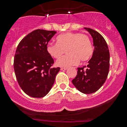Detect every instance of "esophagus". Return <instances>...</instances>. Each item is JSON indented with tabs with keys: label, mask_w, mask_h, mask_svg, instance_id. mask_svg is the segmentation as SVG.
Instances as JSON below:
<instances>
[{
	"label": "esophagus",
	"mask_w": 127,
	"mask_h": 127,
	"mask_svg": "<svg viewBox=\"0 0 127 127\" xmlns=\"http://www.w3.org/2000/svg\"><path fill=\"white\" fill-rule=\"evenodd\" d=\"M67 67H61V71H66V69H67Z\"/></svg>",
	"instance_id": "esophagus-1"
}]
</instances>
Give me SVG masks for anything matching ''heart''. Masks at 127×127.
Returning <instances> with one entry per match:
<instances>
[{
  "label": "heart",
  "instance_id": "obj_1",
  "mask_svg": "<svg viewBox=\"0 0 127 127\" xmlns=\"http://www.w3.org/2000/svg\"><path fill=\"white\" fill-rule=\"evenodd\" d=\"M56 44L49 42L47 45V52L51 57L59 58L66 50V56L58 59L56 66L69 67L75 65L80 61L84 63L92 58L93 48L90 39L87 35L79 32H68L56 38Z\"/></svg>",
  "mask_w": 127,
  "mask_h": 127
}]
</instances>
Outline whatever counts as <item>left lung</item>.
I'll return each mask as SVG.
<instances>
[{"label": "left lung", "instance_id": "left-lung-1", "mask_svg": "<svg viewBox=\"0 0 127 127\" xmlns=\"http://www.w3.org/2000/svg\"><path fill=\"white\" fill-rule=\"evenodd\" d=\"M84 29L92 35L95 49L87 66L78 67L77 74L72 82L80 92L91 94L101 87L107 79L109 70L110 55L107 43L103 37L90 28Z\"/></svg>", "mask_w": 127, "mask_h": 127}]
</instances>
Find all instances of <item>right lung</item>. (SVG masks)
<instances>
[{"instance_id":"obj_1","label":"right lung","mask_w":127,"mask_h":127,"mask_svg":"<svg viewBox=\"0 0 127 127\" xmlns=\"http://www.w3.org/2000/svg\"><path fill=\"white\" fill-rule=\"evenodd\" d=\"M56 33L37 29L19 43L14 58V70L23 91L33 98H42L53 87L60 67H52L54 60L47 52V45Z\"/></svg>"}]
</instances>
